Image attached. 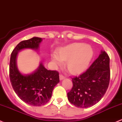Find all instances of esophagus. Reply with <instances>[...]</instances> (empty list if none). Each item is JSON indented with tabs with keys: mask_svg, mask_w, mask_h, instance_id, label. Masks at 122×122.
I'll list each match as a JSON object with an SVG mask.
<instances>
[{
	"mask_svg": "<svg viewBox=\"0 0 122 122\" xmlns=\"http://www.w3.org/2000/svg\"><path fill=\"white\" fill-rule=\"evenodd\" d=\"M65 78V76L63 75L62 74H60V80H62V79H64Z\"/></svg>",
	"mask_w": 122,
	"mask_h": 122,
	"instance_id": "obj_1",
	"label": "esophagus"
}]
</instances>
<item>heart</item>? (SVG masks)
I'll return each mask as SVG.
<instances>
[{
  "mask_svg": "<svg viewBox=\"0 0 122 122\" xmlns=\"http://www.w3.org/2000/svg\"><path fill=\"white\" fill-rule=\"evenodd\" d=\"M93 55L90 46L81 43H75L62 47L58 54L52 55V60L57 65L66 61V69L72 74H78L84 71L90 63Z\"/></svg>",
  "mask_w": 122,
  "mask_h": 122,
  "instance_id": "1",
  "label": "heart"
}]
</instances>
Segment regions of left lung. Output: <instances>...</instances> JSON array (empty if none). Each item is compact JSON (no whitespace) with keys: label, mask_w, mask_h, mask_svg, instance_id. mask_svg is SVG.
<instances>
[{"label":"left lung","mask_w":122,"mask_h":122,"mask_svg":"<svg viewBox=\"0 0 122 122\" xmlns=\"http://www.w3.org/2000/svg\"><path fill=\"white\" fill-rule=\"evenodd\" d=\"M109 57L101 51L89 68L72 78V87L68 92V101L78 107L85 108L97 103L104 96L109 84Z\"/></svg>","instance_id":"left-lung-1"}]
</instances>
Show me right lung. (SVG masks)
<instances>
[{
	"label": "right lung",
	"instance_id": "right-lung-1",
	"mask_svg": "<svg viewBox=\"0 0 122 122\" xmlns=\"http://www.w3.org/2000/svg\"><path fill=\"white\" fill-rule=\"evenodd\" d=\"M41 41L39 37L22 41L14 48L10 60V80L15 93L23 102L36 106L44 105L49 101L54 88L60 82L59 73L47 70L40 64L37 71L24 75L17 70L16 57L18 52L24 48L37 50Z\"/></svg>",
	"mask_w": 122,
	"mask_h": 122
}]
</instances>
